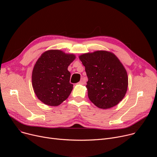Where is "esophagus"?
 <instances>
[{"label":"esophagus","mask_w":157,"mask_h":157,"mask_svg":"<svg viewBox=\"0 0 157 157\" xmlns=\"http://www.w3.org/2000/svg\"><path fill=\"white\" fill-rule=\"evenodd\" d=\"M86 83V80L84 78H81L80 81L79 82V84H84Z\"/></svg>","instance_id":"34e87169"}]
</instances>
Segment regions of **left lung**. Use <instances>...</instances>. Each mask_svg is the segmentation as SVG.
Returning a JSON list of instances; mask_svg holds the SVG:
<instances>
[{
	"label": "left lung",
	"instance_id": "left-lung-1",
	"mask_svg": "<svg viewBox=\"0 0 157 157\" xmlns=\"http://www.w3.org/2000/svg\"><path fill=\"white\" fill-rule=\"evenodd\" d=\"M88 81L86 86L91 102L100 109H109L124 98L128 87L127 71L117 56L98 50L79 55Z\"/></svg>",
	"mask_w": 157,
	"mask_h": 157
}]
</instances>
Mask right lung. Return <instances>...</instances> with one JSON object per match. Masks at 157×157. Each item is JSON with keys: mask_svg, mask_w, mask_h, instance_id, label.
Instances as JSON below:
<instances>
[{"mask_svg": "<svg viewBox=\"0 0 157 157\" xmlns=\"http://www.w3.org/2000/svg\"><path fill=\"white\" fill-rule=\"evenodd\" d=\"M76 59L73 53L59 49L44 52L34 65L31 82L34 93L40 101L49 106H58L73 90L68 66Z\"/></svg>", "mask_w": 157, "mask_h": 157, "instance_id": "add662e5", "label": "right lung"}]
</instances>
